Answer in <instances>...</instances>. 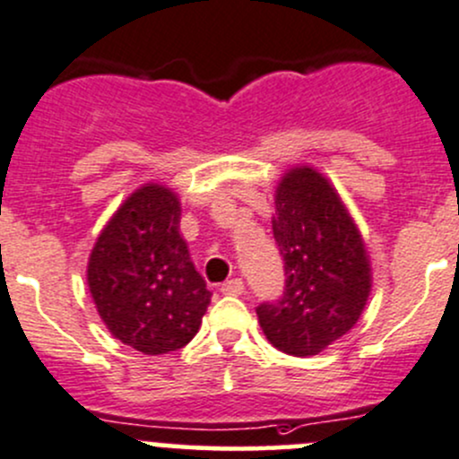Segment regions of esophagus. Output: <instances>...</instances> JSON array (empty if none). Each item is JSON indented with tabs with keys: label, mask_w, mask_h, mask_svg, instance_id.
<instances>
[{
	"label": "esophagus",
	"mask_w": 459,
	"mask_h": 459,
	"mask_svg": "<svg viewBox=\"0 0 459 459\" xmlns=\"http://www.w3.org/2000/svg\"><path fill=\"white\" fill-rule=\"evenodd\" d=\"M244 290L247 289H244V281L239 280V277H233V280H229L221 284V293L224 295H242Z\"/></svg>",
	"instance_id": "34e87169"
}]
</instances>
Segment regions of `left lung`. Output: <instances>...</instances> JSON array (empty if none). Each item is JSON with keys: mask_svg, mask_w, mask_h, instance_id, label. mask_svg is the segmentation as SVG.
Segmentation results:
<instances>
[{"mask_svg": "<svg viewBox=\"0 0 459 459\" xmlns=\"http://www.w3.org/2000/svg\"><path fill=\"white\" fill-rule=\"evenodd\" d=\"M273 235L284 257V293L257 307L275 349L317 355L355 326L368 293L371 264L358 226L317 170L295 166L275 191Z\"/></svg>", "mask_w": 459, "mask_h": 459, "instance_id": "1", "label": "left lung"}]
</instances>
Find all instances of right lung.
<instances>
[{
    "instance_id": "1",
    "label": "right lung",
    "mask_w": 459,
    "mask_h": 459,
    "mask_svg": "<svg viewBox=\"0 0 459 459\" xmlns=\"http://www.w3.org/2000/svg\"><path fill=\"white\" fill-rule=\"evenodd\" d=\"M179 215L170 188L146 184L110 217L88 259L97 313L119 342L143 355L186 346L211 304L179 235Z\"/></svg>"
}]
</instances>
